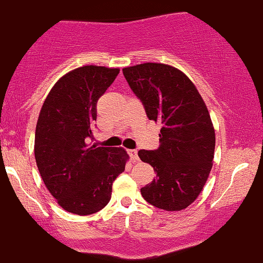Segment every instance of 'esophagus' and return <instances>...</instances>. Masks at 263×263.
<instances>
[{"label":"esophagus","instance_id":"esophagus-1","mask_svg":"<svg viewBox=\"0 0 263 263\" xmlns=\"http://www.w3.org/2000/svg\"><path fill=\"white\" fill-rule=\"evenodd\" d=\"M128 153H129V155H130L132 160H134V161H138V160H139V156H138V150H129Z\"/></svg>","mask_w":263,"mask_h":263}]
</instances>
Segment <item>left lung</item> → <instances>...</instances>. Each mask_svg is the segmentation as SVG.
Wrapping results in <instances>:
<instances>
[{
    "mask_svg": "<svg viewBox=\"0 0 263 263\" xmlns=\"http://www.w3.org/2000/svg\"><path fill=\"white\" fill-rule=\"evenodd\" d=\"M123 75L147 118L161 124L160 146L138 153L156 174L141 196L156 208L182 211L202 192L213 166L215 133L204 101L193 82L170 65H135Z\"/></svg>",
    "mask_w": 263,
    "mask_h": 263,
    "instance_id": "1",
    "label": "left lung"
}]
</instances>
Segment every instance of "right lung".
I'll use <instances>...</instances> for the list:
<instances>
[{
	"mask_svg": "<svg viewBox=\"0 0 263 263\" xmlns=\"http://www.w3.org/2000/svg\"><path fill=\"white\" fill-rule=\"evenodd\" d=\"M119 69L82 66L61 77L43 103L34 155L51 196L66 212L89 215L112 196L114 180L125 168L124 149L91 145L97 102Z\"/></svg>",
	"mask_w": 263,
	"mask_h": 263,
	"instance_id": "obj_1",
	"label": "right lung"
}]
</instances>
